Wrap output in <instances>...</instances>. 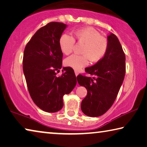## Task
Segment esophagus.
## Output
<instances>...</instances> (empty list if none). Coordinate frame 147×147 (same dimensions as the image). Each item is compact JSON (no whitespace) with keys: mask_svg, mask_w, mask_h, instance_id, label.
Masks as SVG:
<instances>
[{"mask_svg":"<svg viewBox=\"0 0 147 147\" xmlns=\"http://www.w3.org/2000/svg\"><path fill=\"white\" fill-rule=\"evenodd\" d=\"M74 73H75V75H76V76H77L78 75V71H74Z\"/></svg>","mask_w":147,"mask_h":147,"instance_id":"esophagus-1","label":"esophagus"}]
</instances>
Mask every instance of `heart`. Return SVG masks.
<instances>
[{"label":"heart","instance_id":"b5f03b06","mask_svg":"<svg viewBox=\"0 0 147 147\" xmlns=\"http://www.w3.org/2000/svg\"><path fill=\"white\" fill-rule=\"evenodd\" d=\"M73 34V37L66 34L60 36V50L64 55H69L73 52L76 40L78 44H83L81 50L82 55H73L67 57L64 61L65 66L78 71L88 65V59L92 63H97L103 59L107 52L108 43L98 31L87 27L74 31Z\"/></svg>","mask_w":147,"mask_h":147}]
</instances>
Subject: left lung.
<instances>
[{"label": "left lung", "instance_id": "1", "mask_svg": "<svg viewBox=\"0 0 147 147\" xmlns=\"http://www.w3.org/2000/svg\"><path fill=\"white\" fill-rule=\"evenodd\" d=\"M107 43L103 59L85 69L92 77L80 74L76 77L79 85L88 92L81 103V109L90 117L103 115L111 108L124 79L125 56L120 41L115 34L111 33L107 36Z\"/></svg>", "mask_w": 147, "mask_h": 147}]
</instances>
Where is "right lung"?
Listing matches in <instances>:
<instances>
[{"instance_id": "right-lung-1", "label": "right lung", "mask_w": 147, "mask_h": 147, "mask_svg": "<svg viewBox=\"0 0 147 147\" xmlns=\"http://www.w3.org/2000/svg\"><path fill=\"white\" fill-rule=\"evenodd\" d=\"M67 25L50 22L37 31L25 46L23 70L32 101L41 110L55 113L63 106V96L76 84L74 71L62 67L63 53L59 40Z\"/></svg>"}]
</instances>
